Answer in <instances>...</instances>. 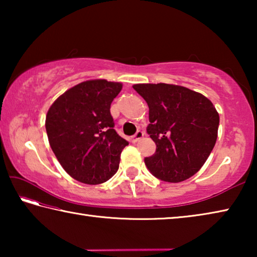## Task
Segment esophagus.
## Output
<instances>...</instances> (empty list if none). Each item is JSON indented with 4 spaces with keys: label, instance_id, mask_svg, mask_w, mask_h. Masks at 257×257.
Listing matches in <instances>:
<instances>
[{
    "label": "esophagus",
    "instance_id": "obj_1",
    "mask_svg": "<svg viewBox=\"0 0 257 257\" xmlns=\"http://www.w3.org/2000/svg\"><path fill=\"white\" fill-rule=\"evenodd\" d=\"M143 137H144V133H143L142 130H138V132L132 137V142L137 143V142H139V139H142Z\"/></svg>",
    "mask_w": 257,
    "mask_h": 257
}]
</instances>
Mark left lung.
Masks as SVG:
<instances>
[{
	"label": "left lung",
	"instance_id": "1",
	"mask_svg": "<svg viewBox=\"0 0 257 257\" xmlns=\"http://www.w3.org/2000/svg\"><path fill=\"white\" fill-rule=\"evenodd\" d=\"M134 89L149 105L147 133L156 145L145 158L150 172L168 182H180L199 171L217 138L219 113L201 93L170 84H137Z\"/></svg>",
	"mask_w": 257,
	"mask_h": 257
}]
</instances>
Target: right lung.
I'll list each match as a JSON object with an SVG mask.
<instances>
[{"label": "right lung", "instance_id": "right-lung-1", "mask_svg": "<svg viewBox=\"0 0 257 257\" xmlns=\"http://www.w3.org/2000/svg\"><path fill=\"white\" fill-rule=\"evenodd\" d=\"M121 82L82 81L55 99L46 114L50 146L69 176L87 185L107 181L129 143L114 130L111 103Z\"/></svg>", "mask_w": 257, "mask_h": 257}]
</instances>
